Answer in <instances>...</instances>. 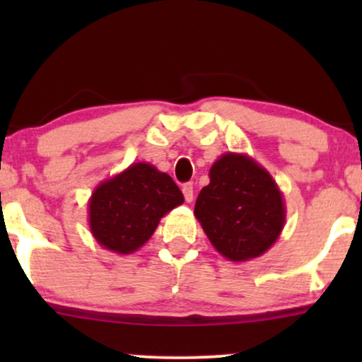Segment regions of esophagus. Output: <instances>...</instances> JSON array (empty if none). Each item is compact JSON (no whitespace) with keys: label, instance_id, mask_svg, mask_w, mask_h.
<instances>
[{"label":"esophagus","instance_id":"34e87169","mask_svg":"<svg viewBox=\"0 0 362 362\" xmlns=\"http://www.w3.org/2000/svg\"><path fill=\"white\" fill-rule=\"evenodd\" d=\"M182 192H184V197L187 202H192L194 201V187L192 184H185L182 187Z\"/></svg>","mask_w":362,"mask_h":362}]
</instances>
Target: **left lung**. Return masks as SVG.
<instances>
[{
	"label": "left lung",
	"instance_id": "8db88e82",
	"mask_svg": "<svg viewBox=\"0 0 362 362\" xmlns=\"http://www.w3.org/2000/svg\"><path fill=\"white\" fill-rule=\"evenodd\" d=\"M194 214L213 247L231 262L264 255L286 223L284 199L271 173L252 156L231 151L211 167Z\"/></svg>",
	"mask_w": 362,
	"mask_h": 362
}]
</instances>
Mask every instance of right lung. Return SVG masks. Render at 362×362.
<instances>
[{"label":"right lung","mask_w":362,"mask_h":362,"mask_svg":"<svg viewBox=\"0 0 362 362\" xmlns=\"http://www.w3.org/2000/svg\"><path fill=\"white\" fill-rule=\"evenodd\" d=\"M180 204L184 195L172 177L139 161L95 187L88 201L90 231L103 248L129 255Z\"/></svg>","instance_id":"1"}]
</instances>
